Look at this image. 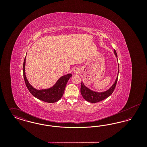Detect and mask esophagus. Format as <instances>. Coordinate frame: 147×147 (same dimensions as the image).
<instances>
[{
    "mask_svg": "<svg viewBox=\"0 0 147 147\" xmlns=\"http://www.w3.org/2000/svg\"><path fill=\"white\" fill-rule=\"evenodd\" d=\"M73 72H74V73L78 74V73L80 72V70H79L78 68H74V70H73Z\"/></svg>",
    "mask_w": 147,
    "mask_h": 147,
    "instance_id": "1",
    "label": "esophagus"
}]
</instances>
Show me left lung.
<instances>
[{"mask_svg": "<svg viewBox=\"0 0 147 147\" xmlns=\"http://www.w3.org/2000/svg\"><path fill=\"white\" fill-rule=\"evenodd\" d=\"M114 53H115V55L116 57H117L116 51L115 49H114ZM118 65H119V71H118V74H117V78H116L114 83L110 87V88H109L106 91L100 92L92 91V90H91V89H90L89 88L86 87L84 85L83 82H82L81 88H80V92H81L82 96L86 101L91 102V103H96V102L104 100V99L108 98L112 94V92H113L115 89L116 85L117 84V79H118L119 73V64H118Z\"/></svg>", "mask_w": 147, "mask_h": 147, "instance_id": "1", "label": "left lung"}]
</instances>
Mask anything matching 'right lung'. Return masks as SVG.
<instances>
[{
    "mask_svg": "<svg viewBox=\"0 0 147 147\" xmlns=\"http://www.w3.org/2000/svg\"><path fill=\"white\" fill-rule=\"evenodd\" d=\"M25 62L26 57L25 58L23 64V75L25 83L30 93L34 96L35 98L42 100L43 101L53 103L58 101L62 97L65 86L70 77L72 76L71 74H68L61 77L53 86L49 89L42 90H37L35 89L31 84L28 83V80L25 75Z\"/></svg>",
    "mask_w": 147,
    "mask_h": 147,
    "instance_id": "right-lung-1",
    "label": "right lung"
}]
</instances>
